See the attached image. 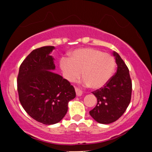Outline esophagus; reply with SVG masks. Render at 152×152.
<instances>
[{
  "label": "esophagus",
  "instance_id": "1",
  "mask_svg": "<svg viewBox=\"0 0 152 152\" xmlns=\"http://www.w3.org/2000/svg\"><path fill=\"white\" fill-rule=\"evenodd\" d=\"M75 91H76V96H81L82 95L81 90H80L79 88H77V87H76V88H75Z\"/></svg>",
  "mask_w": 152,
  "mask_h": 152
}]
</instances>
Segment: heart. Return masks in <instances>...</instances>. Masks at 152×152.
Masks as SVG:
<instances>
[{
    "label": "heart",
    "instance_id": "heart-1",
    "mask_svg": "<svg viewBox=\"0 0 152 152\" xmlns=\"http://www.w3.org/2000/svg\"><path fill=\"white\" fill-rule=\"evenodd\" d=\"M60 66L68 80L74 81L82 74L85 84L98 89L105 86L112 77L115 61L110 54L102 50L81 48L71 52L69 58L61 59Z\"/></svg>",
    "mask_w": 152,
    "mask_h": 152
}]
</instances>
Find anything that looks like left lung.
<instances>
[{"label":"left lung","instance_id":"left-lung-1","mask_svg":"<svg viewBox=\"0 0 152 152\" xmlns=\"http://www.w3.org/2000/svg\"><path fill=\"white\" fill-rule=\"evenodd\" d=\"M113 55L117 71L105 86L92 92L97 98V104L89 111L95 121L104 124H109L121 117L132 97V83L128 67L116 52Z\"/></svg>","mask_w":152,"mask_h":152}]
</instances>
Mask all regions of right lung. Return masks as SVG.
Returning a JSON list of instances; mask_svg holds the SVG:
<instances>
[{"mask_svg": "<svg viewBox=\"0 0 152 152\" xmlns=\"http://www.w3.org/2000/svg\"><path fill=\"white\" fill-rule=\"evenodd\" d=\"M55 47L36 48L19 69L17 88L19 101L27 114L43 124L58 123L65 116L68 104L76 97L69 81L51 70L56 68L50 55Z\"/></svg>", "mask_w": 152, "mask_h": 152, "instance_id": "add662e5", "label": "right lung"}]
</instances>
